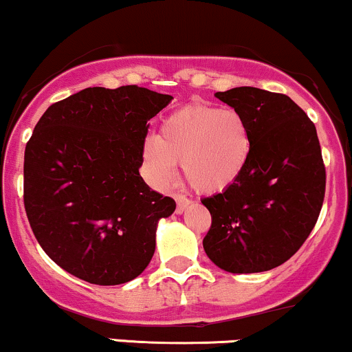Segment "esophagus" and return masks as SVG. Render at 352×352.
Masks as SVG:
<instances>
[{
  "label": "esophagus",
  "mask_w": 352,
  "mask_h": 352,
  "mask_svg": "<svg viewBox=\"0 0 352 352\" xmlns=\"http://www.w3.org/2000/svg\"><path fill=\"white\" fill-rule=\"evenodd\" d=\"M176 203H177V206H176V212L177 214H181V212L184 211V209H186L189 204H191V201L188 199L186 196H183V195H176Z\"/></svg>",
  "instance_id": "obj_1"
}]
</instances>
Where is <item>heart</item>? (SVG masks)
Instances as JSON below:
<instances>
[{"label":"heart","mask_w":352,"mask_h":352,"mask_svg":"<svg viewBox=\"0 0 352 352\" xmlns=\"http://www.w3.org/2000/svg\"><path fill=\"white\" fill-rule=\"evenodd\" d=\"M251 151V129L243 114L191 102L164 118L156 140L146 141L144 161L157 184H168L181 163L189 186L214 195L238 181Z\"/></svg>","instance_id":"obj_1"}]
</instances>
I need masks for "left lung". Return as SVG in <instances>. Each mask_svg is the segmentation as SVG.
<instances>
[{"instance_id":"1","label":"left lung","mask_w":352,"mask_h":352,"mask_svg":"<svg viewBox=\"0 0 352 352\" xmlns=\"http://www.w3.org/2000/svg\"><path fill=\"white\" fill-rule=\"evenodd\" d=\"M246 118L252 151L223 192L201 199L211 212L208 258L228 272L281 266L313 231L326 191V168L313 121L289 96L251 86L216 93Z\"/></svg>"}]
</instances>
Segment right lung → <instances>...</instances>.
Listing matches in <instances>:
<instances>
[{
    "label": "right lung",
    "mask_w": 352,
    "mask_h": 352,
    "mask_svg": "<svg viewBox=\"0 0 352 352\" xmlns=\"http://www.w3.org/2000/svg\"><path fill=\"white\" fill-rule=\"evenodd\" d=\"M173 96L140 86L86 88L39 118L25 149V209L43 251L100 286L138 278L173 197L140 175L148 121Z\"/></svg>",
    "instance_id": "1"
}]
</instances>
